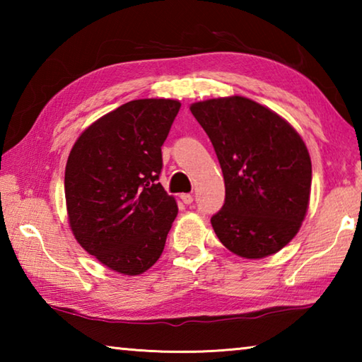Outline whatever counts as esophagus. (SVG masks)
I'll return each mask as SVG.
<instances>
[{
    "mask_svg": "<svg viewBox=\"0 0 362 362\" xmlns=\"http://www.w3.org/2000/svg\"><path fill=\"white\" fill-rule=\"evenodd\" d=\"M180 199H182L185 204H192V203H193V196L189 194V193H182V194H180Z\"/></svg>",
    "mask_w": 362,
    "mask_h": 362,
    "instance_id": "obj_1",
    "label": "esophagus"
}]
</instances>
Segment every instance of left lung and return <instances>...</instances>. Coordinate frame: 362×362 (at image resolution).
I'll list each match as a JSON object with an SVG mask.
<instances>
[{
    "instance_id": "obj_1",
    "label": "left lung",
    "mask_w": 362,
    "mask_h": 362,
    "mask_svg": "<svg viewBox=\"0 0 362 362\" xmlns=\"http://www.w3.org/2000/svg\"><path fill=\"white\" fill-rule=\"evenodd\" d=\"M225 180V203L211 223L233 254L263 259L289 244L310 203L311 159L298 132L241 95L196 102Z\"/></svg>"
}]
</instances>
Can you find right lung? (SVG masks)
I'll list each match as a JSON object with an SVG mask.
<instances>
[{
	"label": "right lung",
	"instance_id": "right-lung-1",
	"mask_svg": "<svg viewBox=\"0 0 362 362\" xmlns=\"http://www.w3.org/2000/svg\"><path fill=\"white\" fill-rule=\"evenodd\" d=\"M179 100L127 102L93 122L65 168L69 222L86 252L136 276L161 257L177 203L158 182Z\"/></svg>",
	"mask_w": 362,
	"mask_h": 362
}]
</instances>
